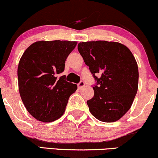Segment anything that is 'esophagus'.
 <instances>
[{
	"label": "esophagus",
	"mask_w": 158,
	"mask_h": 158,
	"mask_svg": "<svg viewBox=\"0 0 158 158\" xmlns=\"http://www.w3.org/2000/svg\"><path fill=\"white\" fill-rule=\"evenodd\" d=\"M85 82H84V81H81L78 84H77V86H78V89H82V88H83L84 86H85Z\"/></svg>",
	"instance_id": "34e87169"
}]
</instances>
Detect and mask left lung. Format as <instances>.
I'll list each match as a JSON object with an SVG mask.
<instances>
[{"label": "left lung", "mask_w": 158, "mask_h": 158, "mask_svg": "<svg viewBox=\"0 0 158 158\" xmlns=\"http://www.w3.org/2000/svg\"><path fill=\"white\" fill-rule=\"evenodd\" d=\"M77 49L97 81L94 97L87 101L90 112L100 121H117L130 109L138 90L134 55L124 45L105 40L80 43Z\"/></svg>", "instance_id": "8db88e82"}]
</instances>
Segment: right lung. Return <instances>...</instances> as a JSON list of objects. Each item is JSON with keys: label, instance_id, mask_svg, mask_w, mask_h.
<instances>
[{"label": "right lung", "instance_id": "right-lung-1", "mask_svg": "<svg viewBox=\"0 0 158 158\" xmlns=\"http://www.w3.org/2000/svg\"><path fill=\"white\" fill-rule=\"evenodd\" d=\"M76 41H37L20 59L17 75L20 97L27 110L39 121L49 123L64 114L76 84L66 81L65 61Z\"/></svg>", "mask_w": 158, "mask_h": 158}]
</instances>
